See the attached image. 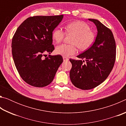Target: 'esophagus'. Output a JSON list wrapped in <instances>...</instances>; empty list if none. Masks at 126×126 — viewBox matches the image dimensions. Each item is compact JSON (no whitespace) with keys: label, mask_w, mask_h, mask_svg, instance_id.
<instances>
[{"label":"esophagus","mask_w":126,"mask_h":126,"mask_svg":"<svg viewBox=\"0 0 126 126\" xmlns=\"http://www.w3.org/2000/svg\"><path fill=\"white\" fill-rule=\"evenodd\" d=\"M63 61L64 62H66V61H68V60H69V59H68V58H67V57H63Z\"/></svg>","instance_id":"34e87169"}]
</instances>
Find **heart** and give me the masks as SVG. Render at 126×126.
Here are the masks:
<instances>
[{
  "mask_svg": "<svg viewBox=\"0 0 126 126\" xmlns=\"http://www.w3.org/2000/svg\"><path fill=\"white\" fill-rule=\"evenodd\" d=\"M65 32L74 35L71 43L73 44H62L55 48L57 54L64 57H68L77 52V46L80 50L88 49L92 46L95 40V35L91 31V27L82 21L68 23L65 27ZM65 35V32L59 27L54 29L52 37L57 43L61 42Z\"/></svg>",
  "mask_w": 126,
  "mask_h": 126,
  "instance_id": "obj_1",
  "label": "heart"
}]
</instances>
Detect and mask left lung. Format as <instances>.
Segmentation results:
<instances>
[{"mask_svg":"<svg viewBox=\"0 0 126 126\" xmlns=\"http://www.w3.org/2000/svg\"><path fill=\"white\" fill-rule=\"evenodd\" d=\"M97 29L95 42L90 48L77 57L84 61L70 59L72 67L70 78L77 88L88 90L99 86L106 79L116 61V42L110 30L99 20L88 19Z\"/></svg>","mask_w":126,"mask_h":126,"instance_id":"8db88e82","label":"left lung"}]
</instances>
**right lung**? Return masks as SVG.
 I'll list each match as a JSON object with an SVG mask.
<instances>
[{"instance_id": "add662e5", "label": "right lung", "mask_w": 126, "mask_h": 126, "mask_svg": "<svg viewBox=\"0 0 126 126\" xmlns=\"http://www.w3.org/2000/svg\"><path fill=\"white\" fill-rule=\"evenodd\" d=\"M63 15L34 16L18 28L13 37L12 50L16 68L23 80L31 86L43 87L52 82L63 62L61 55H49L54 50L52 33Z\"/></svg>"}]
</instances>
